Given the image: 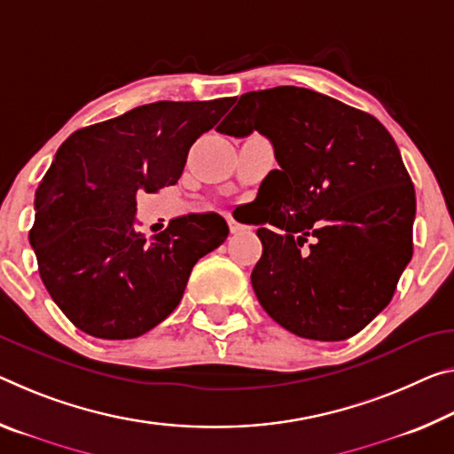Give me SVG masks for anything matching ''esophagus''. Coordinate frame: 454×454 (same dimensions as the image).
<instances>
[{
	"mask_svg": "<svg viewBox=\"0 0 454 454\" xmlns=\"http://www.w3.org/2000/svg\"><path fill=\"white\" fill-rule=\"evenodd\" d=\"M228 226H230V232L236 234V232H242L244 226L240 224V222H236L234 218H228Z\"/></svg>",
	"mask_w": 454,
	"mask_h": 454,
	"instance_id": "1",
	"label": "esophagus"
}]
</instances>
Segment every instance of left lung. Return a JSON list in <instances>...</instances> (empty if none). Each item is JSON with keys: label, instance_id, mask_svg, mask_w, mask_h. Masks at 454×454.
Instances as JSON below:
<instances>
[{"label": "left lung", "instance_id": "1", "mask_svg": "<svg viewBox=\"0 0 454 454\" xmlns=\"http://www.w3.org/2000/svg\"><path fill=\"white\" fill-rule=\"evenodd\" d=\"M215 131L262 133L280 165L261 184L262 254L250 275L264 311L307 340L359 333L392 301L414 250V185L392 135L370 113L299 86L247 92Z\"/></svg>", "mask_w": 454, "mask_h": 454}]
</instances>
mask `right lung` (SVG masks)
Instances as JSON below:
<instances>
[{
	"instance_id": "1",
	"label": "right lung",
	"mask_w": 454,
	"mask_h": 454,
	"mask_svg": "<svg viewBox=\"0 0 454 454\" xmlns=\"http://www.w3.org/2000/svg\"><path fill=\"white\" fill-rule=\"evenodd\" d=\"M234 98L160 100L78 129L35 190L30 244L50 297L98 340H131L182 301L190 272L228 236L220 214H188L147 240L137 193L182 177L190 147Z\"/></svg>"
}]
</instances>
